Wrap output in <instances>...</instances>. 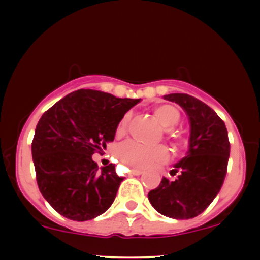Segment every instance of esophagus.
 <instances>
[{
	"instance_id": "1",
	"label": "esophagus",
	"mask_w": 260,
	"mask_h": 260,
	"mask_svg": "<svg viewBox=\"0 0 260 260\" xmlns=\"http://www.w3.org/2000/svg\"><path fill=\"white\" fill-rule=\"evenodd\" d=\"M142 170H139V169H132L129 171V175L131 176H139V175H142Z\"/></svg>"
}]
</instances>
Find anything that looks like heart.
Returning <instances> with one entry per match:
<instances>
[{
    "mask_svg": "<svg viewBox=\"0 0 260 260\" xmlns=\"http://www.w3.org/2000/svg\"><path fill=\"white\" fill-rule=\"evenodd\" d=\"M154 115L162 124L164 128H166L168 138L175 140L176 136L171 131V128L177 126L181 120L180 111L172 105H159L154 109ZM131 115L126 113L121 121L118 122L117 134H123L127 131L128 123H129ZM118 156L124 165L129 168H138V169H149L154 166L160 165L165 162L169 159L168 149L162 145H156V147H148V145L140 144L138 142L129 140V142L122 144L118 149Z\"/></svg>",
    "mask_w": 260,
    "mask_h": 260,
    "instance_id": "heart-1",
    "label": "heart"
}]
</instances>
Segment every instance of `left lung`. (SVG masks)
I'll return each mask as SVG.
<instances>
[{"mask_svg":"<svg viewBox=\"0 0 260 260\" xmlns=\"http://www.w3.org/2000/svg\"><path fill=\"white\" fill-rule=\"evenodd\" d=\"M164 99L178 104L189 121L190 132L186 156L175 164L180 172L175 181L164 177L150 190L149 202L156 211L172 219L198 216L221 189L230 156L225 123L211 107L188 94H168Z\"/></svg>","mask_w":260,"mask_h":260,"instance_id":"1","label":"left lung"}]
</instances>
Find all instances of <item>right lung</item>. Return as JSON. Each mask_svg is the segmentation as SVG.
<instances>
[{"label":"right lung","instance_id":"right-lung-1","mask_svg":"<svg viewBox=\"0 0 260 260\" xmlns=\"http://www.w3.org/2000/svg\"><path fill=\"white\" fill-rule=\"evenodd\" d=\"M139 101L79 89L41 116L31 143L37 182L62 216L86 221L111 207L123 177L112 164L99 169L91 156L115 139L118 122Z\"/></svg>","mask_w":260,"mask_h":260}]
</instances>
